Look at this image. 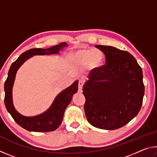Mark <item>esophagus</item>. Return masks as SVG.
<instances>
[{"mask_svg":"<svg viewBox=\"0 0 157 157\" xmlns=\"http://www.w3.org/2000/svg\"><path fill=\"white\" fill-rule=\"evenodd\" d=\"M84 85V82L82 80H79L78 83V92L82 93V87Z\"/></svg>","mask_w":157,"mask_h":157,"instance_id":"obj_1","label":"esophagus"}]
</instances>
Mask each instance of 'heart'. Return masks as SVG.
<instances>
[{
    "label": "heart",
    "mask_w": 157,
    "mask_h": 157,
    "mask_svg": "<svg viewBox=\"0 0 157 157\" xmlns=\"http://www.w3.org/2000/svg\"><path fill=\"white\" fill-rule=\"evenodd\" d=\"M72 57L76 63L79 65L88 63L91 69L100 67L105 60L104 53L98 49H79L72 53Z\"/></svg>",
    "instance_id": "1"
}]
</instances>
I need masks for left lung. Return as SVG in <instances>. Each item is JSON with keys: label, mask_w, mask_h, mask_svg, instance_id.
Wrapping results in <instances>:
<instances>
[{"label": "left lung", "mask_w": 157, "mask_h": 157, "mask_svg": "<svg viewBox=\"0 0 157 157\" xmlns=\"http://www.w3.org/2000/svg\"><path fill=\"white\" fill-rule=\"evenodd\" d=\"M106 64L92 70L83 86L84 111L97 128L113 130L125 125L141 108L145 87L143 71L127 51L98 45Z\"/></svg>", "instance_id": "1"}]
</instances>
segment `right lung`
<instances>
[{
	"label": "right lung",
	"mask_w": 157,
	"mask_h": 157,
	"mask_svg": "<svg viewBox=\"0 0 157 157\" xmlns=\"http://www.w3.org/2000/svg\"><path fill=\"white\" fill-rule=\"evenodd\" d=\"M66 46H68L67 43L62 42L49 48L28 50L22 53L10 66L7 78L4 84L5 105L16 123L28 131L47 132L57 129L62 124L66 108L71 103L73 95L78 92V80L75 81L70 86L59 93L51 106L44 113L34 116H25L16 110L13 104L12 89L17 71L25 61L34 55L59 54L61 50Z\"/></svg>",
	"instance_id": "right-lung-1"
}]
</instances>
